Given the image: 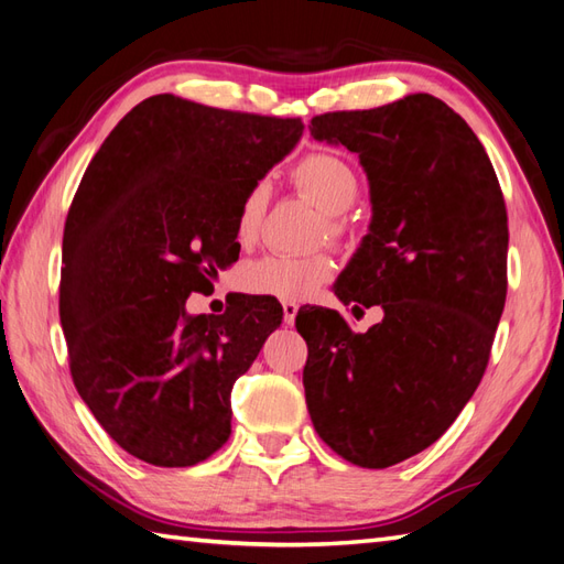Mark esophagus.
Masks as SVG:
<instances>
[{
	"instance_id": "obj_1",
	"label": "esophagus",
	"mask_w": 564,
	"mask_h": 564,
	"mask_svg": "<svg viewBox=\"0 0 564 564\" xmlns=\"http://www.w3.org/2000/svg\"><path fill=\"white\" fill-rule=\"evenodd\" d=\"M295 314H297V305L295 303H283V322L288 324V326H293L295 324Z\"/></svg>"
}]
</instances>
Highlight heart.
I'll list each match as a JSON object with an SVG mask.
<instances>
[{
	"label": "heart",
	"mask_w": 564,
	"mask_h": 564,
	"mask_svg": "<svg viewBox=\"0 0 564 564\" xmlns=\"http://www.w3.org/2000/svg\"><path fill=\"white\" fill-rule=\"evenodd\" d=\"M293 182L300 192L326 214V232L338 238L344 232V218L358 199V175L334 153H310L293 170ZM269 206L267 182H254L245 192L235 216V238L240 245H252L264 223ZM334 261L329 254H267L242 269V288L252 295L276 300H307L322 283L332 279Z\"/></svg>",
	"instance_id": "heart-1"
}]
</instances>
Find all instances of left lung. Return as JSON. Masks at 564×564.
Listing matches in <instances>:
<instances>
[{
	"label": "left lung",
	"instance_id": "1",
	"mask_svg": "<svg viewBox=\"0 0 564 564\" xmlns=\"http://www.w3.org/2000/svg\"><path fill=\"white\" fill-rule=\"evenodd\" d=\"M368 175L372 218L334 293L379 305L365 334L336 310H300L305 401L346 462L387 468L427 449L480 384L507 297V208L486 149L430 94L312 117Z\"/></svg>",
	"mask_w": 564,
	"mask_h": 564
}]
</instances>
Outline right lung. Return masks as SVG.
Here are the masks:
<instances>
[{
    "mask_svg": "<svg viewBox=\"0 0 564 564\" xmlns=\"http://www.w3.org/2000/svg\"><path fill=\"white\" fill-rule=\"evenodd\" d=\"M305 124L161 94L88 163L62 242L59 319L78 397L137 459L182 468L230 437V391L279 329L276 297L189 314L238 261L235 216Z\"/></svg>",
    "mask_w": 564,
    "mask_h": 564,
    "instance_id": "right-lung-1",
    "label": "right lung"
}]
</instances>
